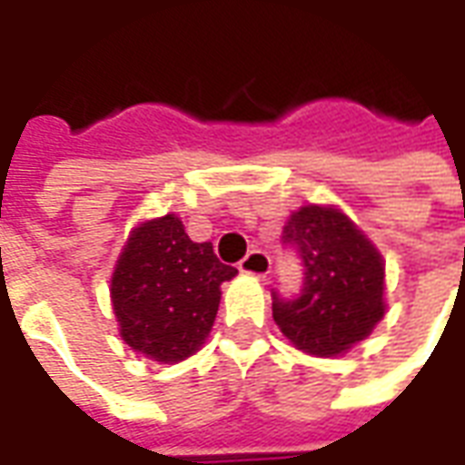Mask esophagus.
<instances>
[{
  "instance_id": "esophagus-1",
  "label": "esophagus",
  "mask_w": 465,
  "mask_h": 465,
  "mask_svg": "<svg viewBox=\"0 0 465 465\" xmlns=\"http://www.w3.org/2000/svg\"><path fill=\"white\" fill-rule=\"evenodd\" d=\"M239 272L253 273V276H266V273L272 272V256L266 252L253 249V252L246 253L242 262H239Z\"/></svg>"
}]
</instances>
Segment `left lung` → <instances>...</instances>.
<instances>
[{
  "label": "left lung",
  "instance_id": "left-lung-1",
  "mask_svg": "<svg viewBox=\"0 0 465 465\" xmlns=\"http://www.w3.org/2000/svg\"><path fill=\"white\" fill-rule=\"evenodd\" d=\"M283 243L303 263L296 299L273 292V322L296 349L339 356L363 341L383 319V259L333 206H302L283 226Z\"/></svg>",
  "mask_w": 465,
  "mask_h": 465
}]
</instances>
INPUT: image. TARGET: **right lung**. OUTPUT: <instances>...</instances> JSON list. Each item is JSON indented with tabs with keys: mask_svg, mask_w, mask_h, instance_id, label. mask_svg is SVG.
<instances>
[{
	"mask_svg": "<svg viewBox=\"0 0 465 465\" xmlns=\"http://www.w3.org/2000/svg\"><path fill=\"white\" fill-rule=\"evenodd\" d=\"M209 242L196 243L179 216L139 223L112 276V306L122 339L162 363L189 359L212 331L222 283L236 276Z\"/></svg>",
	"mask_w": 465,
	"mask_h": 465,
	"instance_id": "obj_1",
	"label": "right lung"
}]
</instances>
